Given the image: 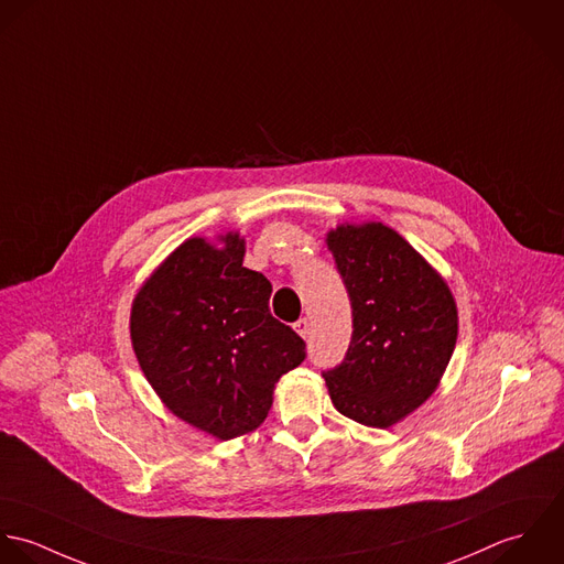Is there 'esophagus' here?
Masks as SVG:
<instances>
[{
    "label": "esophagus",
    "instance_id": "1",
    "mask_svg": "<svg viewBox=\"0 0 564 564\" xmlns=\"http://www.w3.org/2000/svg\"><path fill=\"white\" fill-rule=\"evenodd\" d=\"M294 329L299 332V336L310 338V334H312V323H310V318H301V321H296V323H294Z\"/></svg>",
    "mask_w": 564,
    "mask_h": 564
}]
</instances>
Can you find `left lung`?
<instances>
[{
    "mask_svg": "<svg viewBox=\"0 0 564 564\" xmlns=\"http://www.w3.org/2000/svg\"><path fill=\"white\" fill-rule=\"evenodd\" d=\"M327 243L352 310L344 359L323 370L339 414L386 430L436 390L457 338L447 283L392 228L338 226Z\"/></svg>",
    "mask_w": 564,
    "mask_h": 564,
    "instance_id": "1",
    "label": "left lung"
}]
</instances>
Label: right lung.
I'll list each match as a JSON object with an SVG mask.
<instances>
[{"instance_id": "add662e5", "label": "right lung", "mask_w": 564, "mask_h": 564, "mask_svg": "<svg viewBox=\"0 0 564 564\" xmlns=\"http://www.w3.org/2000/svg\"><path fill=\"white\" fill-rule=\"evenodd\" d=\"M181 243L139 290L130 338L161 401L189 425L230 441L259 427L274 383L305 357V339L270 314V281L241 265L243 239Z\"/></svg>"}]
</instances>
